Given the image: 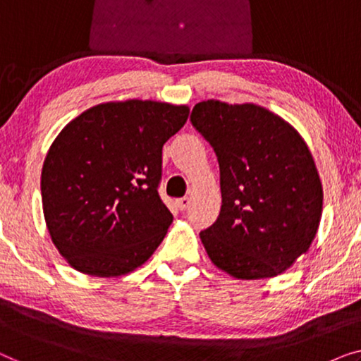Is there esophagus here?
<instances>
[{
    "mask_svg": "<svg viewBox=\"0 0 361 361\" xmlns=\"http://www.w3.org/2000/svg\"><path fill=\"white\" fill-rule=\"evenodd\" d=\"M189 205H190L189 197H180V199H177V207H179L180 210L189 209Z\"/></svg>",
    "mask_w": 361,
    "mask_h": 361,
    "instance_id": "obj_1",
    "label": "esophagus"
}]
</instances>
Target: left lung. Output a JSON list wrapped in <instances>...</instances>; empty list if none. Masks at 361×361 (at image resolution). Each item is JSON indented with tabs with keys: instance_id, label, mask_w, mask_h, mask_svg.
Returning a JSON list of instances; mask_svg holds the SVG:
<instances>
[{
	"instance_id": "8db88e82",
	"label": "left lung",
	"mask_w": 361,
	"mask_h": 361,
	"mask_svg": "<svg viewBox=\"0 0 361 361\" xmlns=\"http://www.w3.org/2000/svg\"><path fill=\"white\" fill-rule=\"evenodd\" d=\"M190 121L220 166V215L200 231L212 263L236 279L284 273L307 253L322 215V184L302 136L255 103L205 100Z\"/></svg>"
}]
</instances>
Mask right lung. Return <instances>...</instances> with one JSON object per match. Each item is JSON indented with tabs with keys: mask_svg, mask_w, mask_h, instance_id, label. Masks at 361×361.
<instances>
[{
	"mask_svg": "<svg viewBox=\"0 0 361 361\" xmlns=\"http://www.w3.org/2000/svg\"><path fill=\"white\" fill-rule=\"evenodd\" d=\"M187 118L185 105L108 102L59 133L42 166V210L73 269L116 278L151 258L172 224L157 194L162 146Z\"/></svg>",
	"mask_w": 361,
	"mask_h": 361,
	"instance_id": "right-lung-1",
	"label": "right lung"
}]
</instances>
